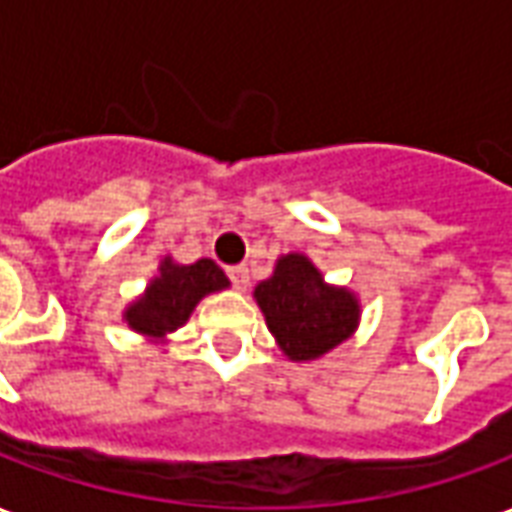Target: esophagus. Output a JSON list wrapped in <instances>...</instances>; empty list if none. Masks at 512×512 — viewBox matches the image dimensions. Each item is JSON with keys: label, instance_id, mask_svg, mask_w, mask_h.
I'll return each mask as SVG.
<instances>
[{"label": "esophagus", "instance_id": "34e87169", "mask_svg": "<svg viewBox=\"0 0 512 512\" xmlns=\"http://www.w3.org/2000/svg\"><path fill=\"white\" fill-rule=\"evenodd\" d=\"M227 276H230V282H233L236 290H246V287H249V268L246 266L227 268Z\"/></svg>", "mask_w": 512, "mask_h": 512}]
</instances>
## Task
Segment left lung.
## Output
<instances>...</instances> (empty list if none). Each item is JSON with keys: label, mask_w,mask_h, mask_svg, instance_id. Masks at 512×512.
Wrapping results in <instances>:
<instances>
[{"label": "left lung", "mask_w": 512, "mask_h": 512, "mask_svg": "<svg viewBox=\"0 0 512 512\" xmlns=\"http://www.w3.org/2000/svg\"><path fill=\"white\" fill-rule=\"evenodd\" d=\"M255 298L279 347L293 361H314L342 344L358 323V301L328 287L304 255L282 257L274 276L255 287Z\"/></svg>", "instance_id": "1"}]
</instances>
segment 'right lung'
<instances>
[{
    "label": "right lung",
    "mask_w": 512,
    "mask_h": 512,
    "mask_svg": "<svg viewBox=\"0 0 512 512\" xmlns=\"http://www.w3.org/2000/svg\"><path fill=\"white\" fill-rule=\"evenodd\" d=\"M230 285L225 271L214 260H198L192 266H179L165 260L160 276L154 279L146 295L127 309V323L146 336H165L189 320L192 309L203 295L217 293Z\"/></svg>",
    "instance_id": "right-lung-1"
}]
</instances>
